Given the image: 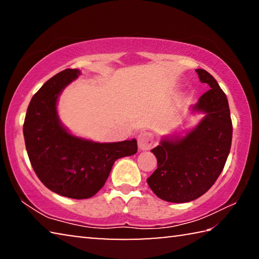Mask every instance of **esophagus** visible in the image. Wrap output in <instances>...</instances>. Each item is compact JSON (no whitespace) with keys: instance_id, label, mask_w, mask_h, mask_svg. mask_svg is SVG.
<instances>
[{"instance_id":"esophagus-1","label":"esophagus","mask_w":259,"mask_h":259,"mask_svg":"<svg viewBox=\"0 0 259 259\" xmlns=\"http://www.w3.org/2000/svg\"><path fill=\"white\" fill-rule=\"evenodd\" d=\"M153 144H154V137H153V135L151 133H148V131H142V133L138 135L139 150H150Z\"/></svg>"}]
</instances>
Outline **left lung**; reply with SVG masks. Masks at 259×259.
<instances>
[{
	"instance_id": "left-lung-1",
	"label": "left lung",
	"mask_w": 259,
	"mask_h": 259,
	"mask_svg": "<svg viewBox=\"0 0 259 259\" xmlns=\"http://www.w3.org/2000/svg\"><path fill=\"white\" fill-rule=\"evenodd\" d=\"M195 72L210 90L190 109L203 117L185 136H164L151 151L157 169L147 184L157 198L168 202H190L203 195L223 171L231 150L233 128L226 95L207 71Z\"/></svg>"
}]
</instances>
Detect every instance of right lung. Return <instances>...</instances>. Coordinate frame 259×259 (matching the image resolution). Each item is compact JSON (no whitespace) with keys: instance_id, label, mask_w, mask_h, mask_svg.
Returning a JSON list of instances; mask_svg holds the SVG:
<instances>
[{"instance_id":"1","label":"right lung","mask_w":259,"mask_h":259,"mask_svg":"<svg viewBox=\"0 0 259 259\" xmlns=\"http://www.w3.org/2000/svg\"><path fill=\"white\" fill-rule=\"evenodd\" d=\"M81 72L67 68L33 96L24 122L30 164L45 186L71 199H89L104 186L117 159L137 153V140L98 143L69 133L58 115V98Z\"/></svg>"}]
</instances>
